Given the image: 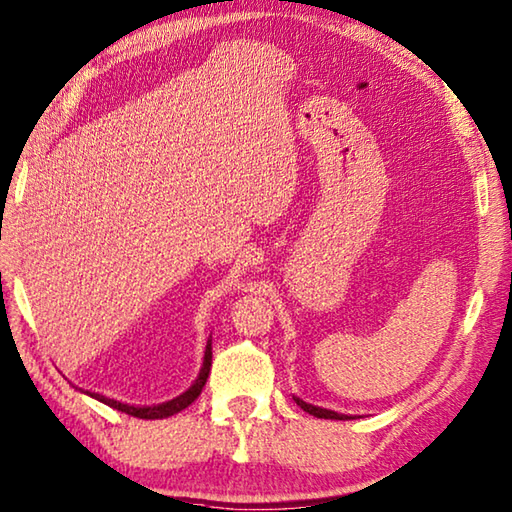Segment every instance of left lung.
I'll use <instances>...</instances> for the list:
<instances>
[{
	"instance_id": "left-lung-1",
	"label": "left lung",
	"mask_w": 512,
	"mask_h": 512,
	"mask_svg": "<svg viewBox=\"0 0 512 512\" xmlns=\"http://www.w3.org/2000/svg\"><path fill=\"white\" fill-rule=\"evenodd\" d=\"M293 401H295L297 405H300L304 412H309V414L318 416V418H331V421H351V418H356V416H351V414H340V412L327 410V407L311 405V403H306V401H302V398H297V396H293Z\"/></svg>"
}]
</instances>
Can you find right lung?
<instances>
[{
    "instance_id": "obj_1",
    "label": "right lung",
    "mask_w": 512,
    "mask_h": 512,
    "mask_svg": "<svg viewBox=\"0 0 512 512\" xmlns=\"http://www.w3.org/2000/svg\"><path fill=\"white\" fill-rule=\"evenodd\" d=\"M210 365H212V338H208L206 351H203V367L199 371L197 380H194V383L188 389H185L183 394L172 398V401L159 403V405H129V403H123V401H116V398H109V396H102L98 392H91V389H80V392L91 396V398H96V401L105 403L109 407H114V410H118V412H125L129 416H136V418H167V416L179 414L181 410H185V407L197 401V396L201 394V389L208 380Z\"/></svg>"
}]
</instances>
